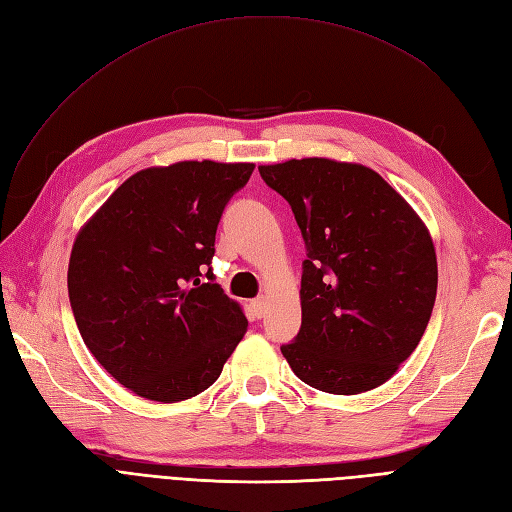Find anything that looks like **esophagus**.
I'll return each mask as SVG.
<instances>
[{
    "instance_id": "34e87169",
    "label": "esophagus",
    "mask_w": 512,
    "mask_h": 512,
    "mask_svg": "<svg viewBox=\"0 0 512 512\" xmlns=\"http://www.w3.org/2000/svg\"><path fill=\"white\" fill-rule=\"evenodd\" d=\"M252 312L256 318H262L267 314V299L265 297H258L252 301Z\"/></svg>"
}]
</instances>
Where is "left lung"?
<instances>
[{"label":"left lung","instance_id":"8db88e82","mask_svg":"<svg viewBox=\"0 0 512 512\" xmlns=\"http://www.w3.org/2000/svg\"><path fill=\"white\" fill-rule=\"evenodd\" d=\"M258 170L288 200L307 247L301 329L282 354L318 391L376 389L421 342L436 303L427 226L363 164L303 158Z\"/></svg>","mask_w":512,"mask_h":512}]
</instances>
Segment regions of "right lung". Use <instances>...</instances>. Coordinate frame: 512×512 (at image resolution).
<instances>
[{"label":"right lung","instance_id":"right-lung-1","mask_svg":"<svg viewBox=\"0 0 512 512\" xmlns=\"http://www.w3.org/2000/svg\"><path fill=\"white\" fill-rule=\"evenodd\" d=\"M252 170L211 160L145 168L76 237V327L132 393L162 404L203 393L245 335L243 309L215 284L211 258L224 207Z\"/></svg>","mask_w":512,"mask_h":512}]
</instances>
